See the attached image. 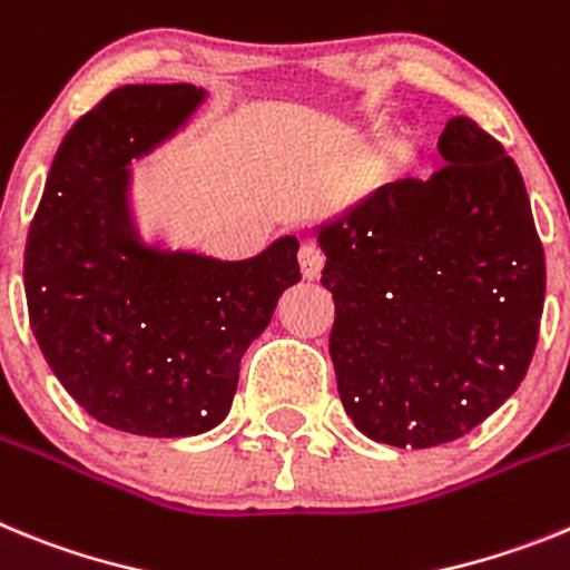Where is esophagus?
Listing matches in <instances>:
<instances>
[{"mask_svg": "<svg viewBox=\"0 0 570 570\" xmlns=\"http://www.w3.org/2000/svg\"><path fill=\"white\" fill-rule=\"evenodd\" d=\"M298 266L304 281H315L321 275V266H324V255L315 244H301L298 249Z\"/></svg>", "mask_w": 570, "mask_h": 570, "instance_id": "1", "label": "esophagus"}]
</instances>
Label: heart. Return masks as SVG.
<instances>
[{
    "mask_svg": "<svg viewBox=\"0 0 570 570\" xmlns=\"http://www.w3.org/2000/svg\"><path fill=\"white\" fill-rule=\"evenodd\" d=\"M419 155H422V137L410 131V128H404V131L393 135L381 146L379 157H375V171L381 177L402 175V171L415 166Z\"/></svg>",
    "mask_w": 570,
    "mask_h": 570,
    "instance_id": "heart-1",
    "label": "heart"
}]
</instances>
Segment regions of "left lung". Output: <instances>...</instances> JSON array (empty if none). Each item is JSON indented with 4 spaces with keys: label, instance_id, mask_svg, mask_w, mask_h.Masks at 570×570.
I'll return each instance as SVG.
<instances>
[{
    "label": "left lung",
    "instance_id": "1",
    "mask_svg": "<svg viewBox=\"0 0 570 570\" xmlns=\"http://www.w3.org/2000/svg\"><path fill=\"white\" fill-rule=\"evenodd\" d=\"M442 166L321 224L338 395L361 433L435 448L482 424L528 373L546 252L517 163L470 117L439 137Z\"/></svg>",
    "mask_w": 570,
    "mask_h": 570
}]
</instances>
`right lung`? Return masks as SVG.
I'll use <instances>...</instances> for the list:
<instances>
[{
	"mask_svg": "<svg viewBox=\"0 0 570 570\" xmlns=\"http://www.w3.org/2000/svg\"><path fill=\"white\" fill-rule=\"evenodd\" d=\"M206 91L122 86L59 146L24 246V295L48 367L97 422L180 439L226 419L246 346L298 284V237L246 261L148 246L131 160L175 137Z\"/></svg>",
	"mask_w": 570,
	"mask_h": 570,
	"instance_id": "add662e5",
	"label": "right lung"
}]
</instances>
